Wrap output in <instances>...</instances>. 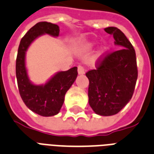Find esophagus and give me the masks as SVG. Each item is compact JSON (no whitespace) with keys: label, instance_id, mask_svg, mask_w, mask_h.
Wrapping results in <instances>:
<instances>
[{"label":"esophagus","instance_id":"esophagus-1","mask_svg":"<svg viewBox=\"0 0 154 154\" xmlns=\"http://www.w3.org/2000/svg\"><path fill=\"white\" fill-rule=\"evenodd\" d=\"M86 71V69L84 66H82V65H79V66L77 67V72L79 74H84Z\"/></svg>","mask_w":154,"mask_h":154}]
</instances>
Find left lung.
Instances as JSON below:
<instances>
[{"label":"left lung","mask_w":154,"mask_h":154,"mask_svg":"<svg viewBox=\"0 0 154 154\" xmlns=\"http://www.w3.org/2000/svg\"><path fill=\"white\" fill-rule=\"evenodd\" d=\"M113 35L121 48L106 52L98 59L96 69L88 71L89 103L103 116L119 113L132 98L138 77L135 49L124 33L116 27L104 29Z\"/></svg>","instance_id":"1"}]
</instances>
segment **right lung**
<instances>
[{"label":"right lung","instance_id":"right-lung-1","mask_svg":"<svg viewBox=\"0 0 154 154\" xmlns=\"http://www.w3.org/2000/svg\"><path fill=\"white\" fill-rule=\"evenodd\" d=\"M60 28L51 22H40L28 30L20 42L16 59V77L22 101L28 108L42 116L59 113L64 95L77 78V68L56 73L44 85H35L29 81L25 66V54L30 44L39 35L48 34L58 36Z\"/></svg>","mask_w":154,"mask_h":154}]
</instances>
